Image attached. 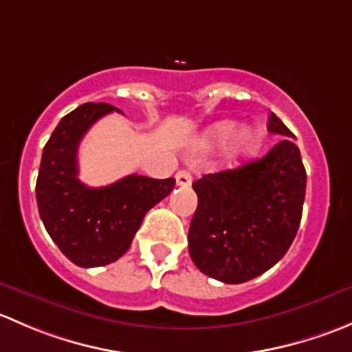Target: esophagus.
Segmentation results:
<instances>
[{
  "label": "esophagus",
  "instance_id": "34e87169",
  "mask_svg": "<svg viewBox=\"0 0 352 352\" xmlns=\"http://www.w3.org/2000/svg\"><path fill=\"white\" fill-rule=\"evenodd\" d=\"M175 180L179 187H189L190 182H192V175L187 170H179L175 175Z\"/></svg>",
  "mask_w": 352,
  "mask_h": 352
}]
</instances>
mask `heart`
<instances>
[{
    "label": "heart",
    "mask_w": 352,
    "mask_h": 352,
    "mask_svg": "<svg viewBox=\"0 0 352 352\" xmlns=\"http://www.w3.org/2000/svg\"><path fill=\"white\" fill-rule=\"evenodd\" d=\"M236 130H239V124L235 120H221V122L212 124L202 138L201 150L208 151L212 148L223 146L235 135L228 150L230 162H242V160L255 156L262 144V138H264L262 131L257 127H243L236 133Z\"/></svg>",
    "instance_id": "1"
}]
</instances>
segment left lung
Wrapping results in <instances>:
<instances>
[{"instance_id": "1", "label": "left lung", "mask_w": 352, "mask_h": 352, "mask_svg": "<svg viewBox=\"0 0 352 352\" xmlns=\"http://www.w3.org/2000/svg\"><path fill=\"white\" fill-rule=\"evenodd\" d=\"M267 129L281 140L264 158L192 184L197 209L189 228L190 258L226 285L250 281L278 264L301 221L307 172L294 134L274 112Z\"/></svg>"}]
</instances>
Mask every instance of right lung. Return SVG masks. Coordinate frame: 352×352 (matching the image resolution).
I'll use <instances>...</instances> for the list:
<instances>
[{
  "label": "right lung",
  "instance_id": "obj_1",
  "mask_svg": "<svg viewBox=\"0 0 352 352\" xmlns=\"http://www.w3.org/2000/svg\"><path fill=\"white\" fill-rule=\"evenodd\" d=\"M109 104L80 105L61 119L44 146L35 196L52 242L80 267H100L122 257L144 214L173 190L175 179L127 175L107 187L78 179V146Z\"/></svg>",
  "mask_w": 352,
  "mask_h": 352
}]
</instances>
